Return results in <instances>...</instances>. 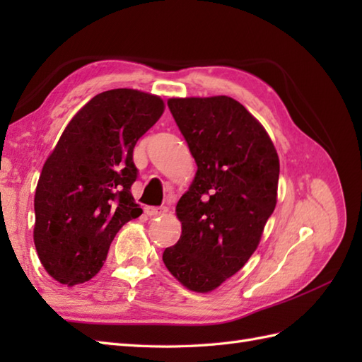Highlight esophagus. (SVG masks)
<instances>
[{"instance_id": "obj_1", "label": "esophagus", "mask_w": 362, "mask_h": 362, "mask_svg": "<svg viewBox=\"0 0 362 362\" xmlns=\"http://www.w3.org/2000/svg\"><path fill=\"white\" fill-rule=\"evenodd\" d=\"M146 214L151 218H157V216H165L168 213V206H146L144 209Z\"/></svg>"}]
</instances>
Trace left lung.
<instances>
[{"label":"left lung","instance_id":"1","mask_svg":"<svg viewBox=\"0 0 362 362\" xmlns=\"http://www.w3.org/2000/svg\"><path fill=\"white\" fill-rule=\"evenodd\" d=\"M197 173L177 202L182 235L163 263L183 286L210 292L247 263L276 204L280 161L264 127L228 96L171 98Z\"/></svg>","mask_w":362,"mask_h":362}]
</instances>
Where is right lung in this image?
<instances>
[{
    "mask_svg": "<svg viewBox=\"0 0 362 362\" xmlns=\"http://www.w3.org/2000/svg\"><path fill=\"white\" fill-rule=\"evenodd\" d=\"M163 110L158 96L117 88L90 99L68 122L34 199L35 249L54 280L88 281L118 230L143 213L130 193L134 148Z\"/></svg>",
    "mask_w": 362,
    "mask_h": 362,
    "instance_id": "1",
    "label": "right lung"
}]
</instances>
